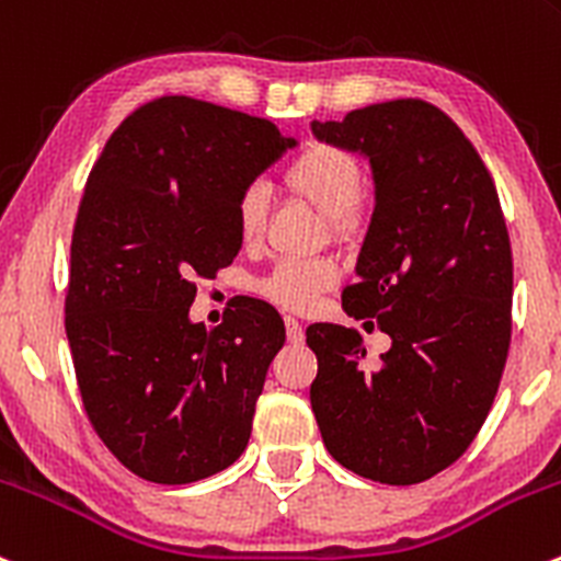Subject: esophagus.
I'll use <instances>...</instances> for the list:
<instances>
[{
  "mask_svg": "<svg viewBox=\"0 0 561 561\" xmlns=\"http://www.w3.org/2000/svg\"><path fill=\"white\" fill-rule=\"evenodd\" d=\"M285 330L290 344H304V325H300L296 317H285Z\"/></svg>",
  "mask_w": 561,
  "mask_h": 561,
  "instance_id": "esophagus-1",
  "label": "esophagus"
}]
</instances>
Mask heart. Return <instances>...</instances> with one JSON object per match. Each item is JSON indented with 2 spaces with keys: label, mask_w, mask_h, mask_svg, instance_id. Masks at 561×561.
<instances>
[{
  "label": "heart",
  "mask_w": 561,
  "mask_h": 561,
  "mask_svg": "<svg viewBox=\"0 0 561 561\" xmlns=\"http://www.w3.org/2000/svg\"><path fill=\"white\" fill-rule=\"evenodd\" d=\"M285 185L298 196L309 198L330 215L335 233L355 231L363 220V191L365 172L355 152L333 141H306L296 158L285 167ZM265 193L261 185L241 187L233 202V226L241 244L261 241L265 228ZM339 276L333 261L328 257H282L268 274L255 282V290L265 300L287 311H309L322 293Z\"/></svg>",
  "instance_id": "1"
}]
</instances>
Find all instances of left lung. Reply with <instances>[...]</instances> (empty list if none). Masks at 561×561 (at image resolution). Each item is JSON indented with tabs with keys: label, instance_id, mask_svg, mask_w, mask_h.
I'll list each match as a JSON object with an SVG mask.
<instances>
[{
	"label": "left lung",
	"instance_id": "obj_1",
	"mask_svg": "<svg viewBox=\"0 0 561 561\" xmlns=\"http://www.w3.org/2000/svg\"><path fill=\"white\" fill-rule=\"evenodd\" d=\"M311 128L370 158L376 209L341 306L355 320L376 317L392 339L374 365L355 330L306 328L317 355L311 409L352 473L427 481L473 444L508 359L514 255L497 187L473 141L424 99Z\"/></svg>",
	"mask_w": 561,
	"mask_h": 561
}]
</instances>
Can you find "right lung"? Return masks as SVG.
I'll use <instances>...</instances> for the list:
<instances>
[{
	"label": "right lung",
	"instance_id": "1",
	"mask_svg": "<svg viewBox=\"0 0 561 561\" xmlns=\"http://www.w3.org/2000/svg\"><path fill=\"white\" fill-rule=\"evenodd\" d=\"M293 145L265 117L158 96L112 131L88 174L64 325L88 422L139 479H206L250 440L282 317L244 298L206 330L187 309L196 279L239 252V191Z\"/></svg>",
	"mask_w": 561,
	"mask_h": 561
}]
</instances>
